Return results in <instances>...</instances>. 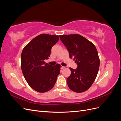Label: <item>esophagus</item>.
I'll return each mask as SVG.
<instances>
[{"mask_svg": "<svg viewBox=\"0 0 121 121\" xmlns=\"http://www.w3.org/2000/svg\"><path fill=\"white\" fill-rule=\"evenodd\" d=\"M64 68H65V67L62 66V65H61V66H60V69H64Z\"/></svg>", "mask_w": 121, "mask_h": 121, "instance_id": "34e87169", "label": "esophagus"}]
</instances>
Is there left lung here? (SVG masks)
<instances>
[{"label": "left lung", "mask_w": 121, "mask_h": 121, "mask_svg": "<svg viewBox=\"0 0 121 121\" xmlns=\"http://www.w3.org/2000/svg\"><path fill=\"white\" fill-rule=\"evenodd\" d=\"M60 39L67 47L70 58L77 64V68L69 69L71 74L67 78L69 88L81 93L88 89L95 80L100 60L93 44L79 34L60 35Z\"/></svg>", "instance_id": "obj_1"}]
</instances>
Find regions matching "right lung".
Segmentation results:
<instances>
[{"mask_svg": "<svg viewBox=\"0 0 121 121\" xmlns=\"http://www.w3.org/2000/svg\"><path fill=\"white\" fill-rule=\"evenodd\" d=\"M58 40L57 35L40 34L28 43L22 52L21 66L23 75L29 86L38 92L52 89L60 73V64L51 65L44 61Z\"/></svg>", "mask_w": 121, "mask_h": 121, "instance_id": "obj_1", "label": "right lung"}]
</instances>
